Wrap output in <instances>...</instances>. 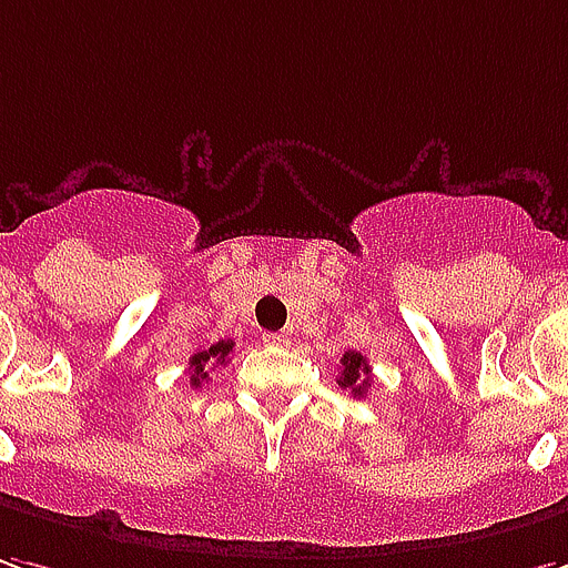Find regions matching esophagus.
<instances>
[{"label":"esophagus","mask_w":568,"mask_h":568,"mask_svg":"<svg viewBox=\"0 0 568 568\" xmlns=\"http://www.w3.org/2000/svg\"><path fill=\"white\" fill-rule=\"evenodd\" d=\"M264 341H267V344H276V347H285V344H288V335H285V332H273V335H264Z\"/></svg>","instance_id":"1"}]
</instances>
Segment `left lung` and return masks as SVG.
<instances>
[{"label": "left lung", "instance_id": "obj_1", "mask_svg": "<svg viewBox=\"0 0 568 568\" xmlns=\"http://www.w3.org/2000/svg\"><path fill=\"white\" fill-rule=\"evenodd\" d=\"M338 387L351 390L353 396H363L372 387V366L363 353L347 351L341 356V372H338Z\"/></svg>", "mask_w": 568, "mask_h": 568}]
</instances>
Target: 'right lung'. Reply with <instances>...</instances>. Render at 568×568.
Masks as SVG:
<instances>
[{"mask_svg": "<svg viewBox=\"0 0 568 568\" xmlns=\"http://www.w3.org/2000/svg\"><path fill=\"white\" fill-rule=\"evenodd\" d=\"M233 353V341H217L209 351H196L190 356V384L202 387L209 381V372L215 366H224L227 356Z\"/></svg>", "mask_w": 568, "mask_h": 568, "instance_id": "1", "label": "right lung"}]
</instances>
